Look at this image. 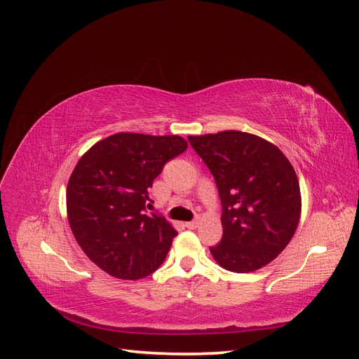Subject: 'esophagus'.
<instances>
[{"mask_svg": "<svg viewBox=\"0 0 359 359\" xmlns=\"http://www.w3.org/2000/svg\"><path fill=\"white\" fill-rule=\"evenodd\" d=\"M198 226H199V220H193V222H187V223H186L187 229H196Z\"/></svg>", "mask_w": 359, "mask_h": 359, "instance_id": "obj_1", "label": "esophagus"}]
</instances>
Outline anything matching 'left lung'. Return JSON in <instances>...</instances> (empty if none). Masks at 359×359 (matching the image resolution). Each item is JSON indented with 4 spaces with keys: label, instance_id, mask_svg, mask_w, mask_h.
I'll use <instances>...</instances> for the list:
<instances>
[{
    "label": "left lung",
    "instance_id": "left-lung-1",
    "mask_svg": "<svg viewBox=\"0 0 359 359\" xmlns=\"http://www.w3.org/2000/svg\"><path fill=\"white\" fill-rule=\"evenodd\" d=\"M211 170L223 206L222 241L211 247L215 262L232 273H253L283 252L301 219L295 169L268 140L224 130L189 136Z\"/></svg>",
    "mask_w": 359,
    "mask_h": 359
}]
</instances>
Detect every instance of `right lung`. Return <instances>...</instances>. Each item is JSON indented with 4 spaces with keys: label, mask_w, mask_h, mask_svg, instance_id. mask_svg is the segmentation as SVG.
I'll list each match as a JSON object with an SVG mask.
<instances>
[{
    "label": "right lung",
    "mask_w": 359,
    "mask_h": 359,
    "mask_svg": "<svg viewBox=\"0 0 359 359\" xmlns=\"http://www.w3.org/2000/svg\"><path fill=\"white\" fill-rule=\"evenodd\" d=\"M186 149L177 135L116 133L78 161L67 184V219L83 253L104 273L139 280L166 259L178 232L165 217L145 214L148 189Z\"/></svg>",
    "instance_id": "obj_1"
}]
</instances>
